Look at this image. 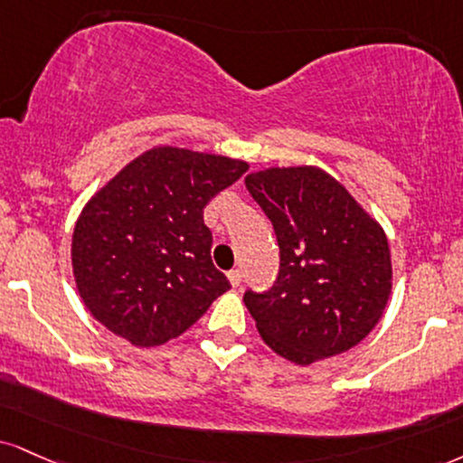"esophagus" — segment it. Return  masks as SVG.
Listing matches in <instances>:
<instances>
[{
  "mask_svg": "<svg viewBox=\"0 0 463 463\" xmlns=\"http://www.w3.org/2000/svg\"><path fill=\"white\" fill-rule=\"evenodd\" d=\"M228 280H231L232 287H239V285H241V280H243V271L241 269L228 271Z\"/></svg>",
  "mask_w": 463,
  "mask_h": 463,
  "instance_id": "1",
  "label": "esophagus"
}]
</instances>
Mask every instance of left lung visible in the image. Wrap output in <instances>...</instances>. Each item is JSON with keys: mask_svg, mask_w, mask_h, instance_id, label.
Here are the masks:
<instances>
[{"mask_svg": "<svg viewBox=\"0 0 463 463\" xmlns=\"http://www.w3.org/2000/svg\"><path fill=\"white\" fill-rule=\"evenodd\" d=\"M246 187L274 224L280 248L274 287L243 295L263 341L302 366L355 347L391 298L383 228L315 165L252 172Z\"/></svg>", "mask_w": 463, "mask_h": 463, "instance_id": "left-lung-1", "label": "left lung"}]
</instances>
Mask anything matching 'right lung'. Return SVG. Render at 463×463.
<instances>
[{"instance_id":"right-lung-1","label":"right lung","mask_w":463,"mask_h":463,"mask_svg":"<svg viewBox=\"0 0 463 463\" xmlns=\"http://www.w3.org/2000/svg\"><path fill=\"white\" fill-rule=\"evenodd\" d=\"M246 161L155 146L127 164L83 207L72 231V274L99 323L136 347L181 336L231 282L211 260L209 200Z\"/></svg>"}]
</instances>
